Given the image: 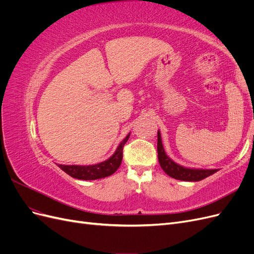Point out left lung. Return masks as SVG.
<instances>
[{"label": "left lung", "instance_id": "1", "mask_svg": "<svg viewBox=\"0 0 254 254\" xmlns=\"http://www.w3.org/2000/svg\"><path fill=\"white\" fill-rule=\"evenodd\" d=\"M158 159L159 163L162 167V170L172 178L183 180V181H200L206 177L216 173L217 170H191V168H186L175 163L166 156L164 151L162 141H161V134L158 131Z\"/></svg>", "mask_w": 254, "mask_h": 254}]
</instances>
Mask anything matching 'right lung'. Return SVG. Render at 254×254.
I'll return each instance as SVG.
<instances>
[{"mask_svg": "<svg viewBox=\"0 0 254 254\" xmlns=\"http://www.w3.org/2000/svg\"><path fill=\"white\" fill-rule=\"evenodd\" d=\"M129 139V134L125 137L122 143L119 145V147L113 153V156L110 157L108 160L104 161L98 164L94 165H88V166H80V165H63L59 164L58 166L66 173L68 176L73 177L76 179L80 180H95L108 177L115 173L122 163L123 159V149H124V145Z\"/></svg>", "mask_w": 254, "mask_h": 254, "instance_id": "right-lung-1", "label": "right lung"}]
</instances>
